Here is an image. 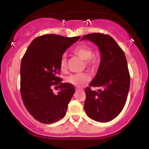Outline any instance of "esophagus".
I'll use <instances>...</instances> for the list:
<instances>
[{
  "instance_id": "obj_1",
  "label": "esophagus",
  "mask_w": 149,
  "mask_h": 149,
  "mask_svg": "<svg viewBox=\"0 0 149 149\" xmlns=\"http://www.w3.org/2000/svg\"><path fill=\"white\" fill-rule=\"evenodd\" d=\"M80 90H82V89H80V88H76V92H79V91H80Z\"/></svg>"
}]
</instances>
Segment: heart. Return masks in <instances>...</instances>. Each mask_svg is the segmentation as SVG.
<instances>
[{
    "mask_svg": "<svg viewBox=\"0 0 149 149\" xmlns=\"http://www.w3.org/2000/svg\"><path fill=\"white\" fill-rule=\"evenodd\" d=\"M73 52L85 61V65L90 69H95L97 65V59L92 57L94 51L91 47L85 45H80L73 49ZM67 68V60L64 56H63L60 61V69L62 71H65ZM90 77L87 73H80L76 74H71L66 77V81L69 84L76 87H81L85 83L90 81Z\"/></svg>",
    "mask_w": 149,
    "mask_h": 149,
    "instance_id": "b5f03b06",
    "label": "heart"
}]
</instances>
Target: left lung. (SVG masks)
I'll use <instances>...</instances> for the list:
<instances>
[{"mask_svg": "<svg viewBox=\"0 0 149 149\" xmlns=\"http://www.w3.org/2000/svg\"><path fill=\"white\" fill-rule=\"evenodd\" d=\"M98 46L101 62L95 78L85 88V113L90 118L102 123L112 120L119 115L127 98L130 76L127 59L121 47L107 34L94 33L83 36ZM90 86H102L96 92Z\"/></svg>", "mask_w": 149, "mask_h": 149, "instance_id": "left-lung-1", "label": "left lung"}]
</instances>
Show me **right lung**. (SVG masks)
<instances>
[{
  "mask_svg": "<svg viewBox=\"0 0 149 149\" xmlns=\"http://www.w3.org/2000/svg\"><path fill=\"white\" fill-rule=\"evenodd\" d=\"M80 36L68 38L46 34L36 38L23 56L20 68V93L29 113L39 122L53 123L64 118L75 92L69 83H62L60 61L63 53ZM60 88L57 95L52 88Z\"/></svg>",
  "mask_w": 149,
  "mask_h": 149,
  "instance_id": "add662e5",
  "label": "right lung"
}]
</instances>
